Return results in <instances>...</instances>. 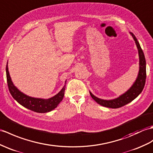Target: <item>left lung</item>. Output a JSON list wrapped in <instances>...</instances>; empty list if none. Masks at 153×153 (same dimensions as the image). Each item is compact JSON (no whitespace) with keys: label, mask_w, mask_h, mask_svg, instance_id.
<instances>
[{"label":"left lung","mask_w":153,"mask_h":153,"mask_svg":"<svg viewBox=\"0 0 153 153\" xmlns=\"http://www.w3.org/2000/svg\"><path fill=\"white\" fill-rule=\"evenodd\" d=\"M132 34V37L134 38L135 42H136L137 48L138 49V53H139V57H140V70L139 74L137 79L133 84L132 87H130V89L126 91L125 94L120 96L119 98L113 99L111 100H105L100 99L92 94L90 92V94L91 97L93 98L97 102L98 104H100L104 107H107L109 108H119L125 105L126 104H128L132 100H134L138 95H139L142 91H143L145 81H146V61H145V58L143 50L141 48V46L138 42L137 38L134 36L132 33H130Z\"/></svg>","instance_id":"1"}]
</instances>
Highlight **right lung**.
I'll return each mask as SVG.
<instances>
[{"label": "right lung", "instance_id": "obj_1", "mask_svg": "<svg viewBox=\"0 0 153 153\" xmlns=\"http://www.w3.org/2000/svg\"><path fill=\"white\" fill-rule=\"evenodd\" d=\"M6 79L7 83H8V89L12 97L20 104L23 107L28 109L32 110L34 112L37 113H47L51 111L57 107L59 103L62 101L64 96H65V86L63 87L59 93L54 97L49 99H42V98H35L30 97L21 93L17 88L14 86L12 81L10 78L8 68V63L6 65ZM66 84V82H65Z\"/></svg>", "mask_w": 153, "mask_h": 153}]
</instances>
